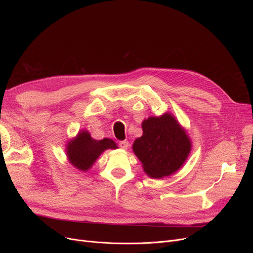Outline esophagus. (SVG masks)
<instances>
[{
    "mask_svg": "<svg viewBox=\"0 0 253 253\" xmlns=\"http://www.w3.org/2000/svg\"><path fill=\"white\" fill-rule=\"evenodd\" d=\"M119 147L123 149V150H127L129 147V142L127 140H121L119 141Z\"/></svg>",
    "mask_w": 253,
    "mask_h": 253,
    "instance_id": "obj_1",
    "label": "esophagus"
}]
</instances>
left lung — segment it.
<instances>
[{
    "mask_svg": "<svg viewBox=\"0 0 253 253\" xmlns=\"http://www.w3.org/2000/svg\"><path fill=\"white\" fill-rule=\"evenodd\" d=\"M142 136L135 139L133 152L145 173L161 178L174 173L191 151V141L174 117H151L142 122Z\"/></svg>",
    "mask_w": 253,
    "mask_h": 253,
    "instance_id": "8db88e82",
    "label": "left lung"
}]
</instances>
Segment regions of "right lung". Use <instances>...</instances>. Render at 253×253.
<instances>
[{
	"label": "right lung",
	"instance_id": "add662e5",
	"mask_svg": "<svg viewBox=\"0 0 253 253\" xmlns=\"http://www.w3.org/2000/svg\"><path fill=\"white\" fill-rule=\"evenodd\" d=\"M117 144L109 138L95 140L91 138L88 131H82L68 143V157L70 162L79 170L86 171L96 161L99 155L108 149H117Z\"/></svg>",
	"mask_w": 253,
	"mask_h": 253
}]
</instances>
